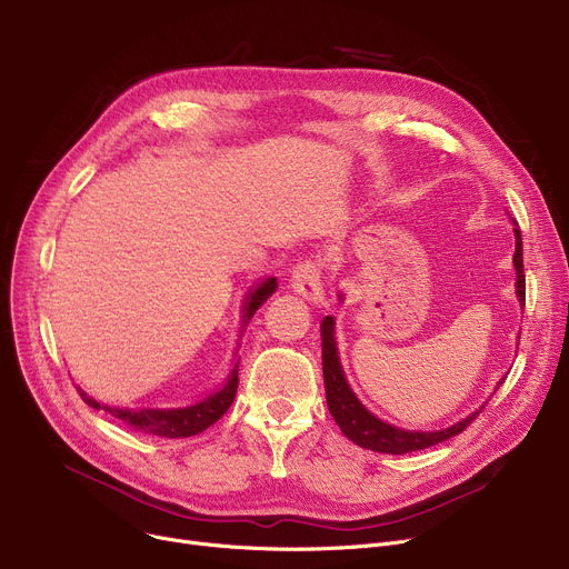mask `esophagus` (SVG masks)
<instances>
[{"label":"esophagus","mask_w":569,"mask_h":569,"mask_svg":"<svg viewBox=\"0 0 569 569\" xmlns=\"http://www.w3.org/2000/svg\"><path fill=\"white\" fill-rule=\"evenodd\" d=\"M292 290L300 292L305 300L309 302H322L325 290H322V279H320V262L318 260H302L292 267Z\"/></svg>","instance_id":"34e87169"}]
</instances>
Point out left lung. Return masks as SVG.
Wrapping results in <instances>:
<instances>
[{"instance_id": "8db88e82", "label": "left lung", "mask_w": 569, "mask_h": 569, "mask_svg": "<svg viewBox=\"0 0 569 569\" xmlns=\"http://www.w3.org/2000/svg\"><path fill=\"white\" fill-rule=\"evenodd\" d=\"M517 237V251H515V269H517V297L519 302H526V274H523V244H521V230L515 228ZM320 339H322V376H325V395H327V408H330L335 422L343 431L346 438H350L355 445L365 447V450H373L380 455H408L417 450H427L431 445H438L447 438L459 436L477 415L482 412L475 410L466 420L447 427L442 431H406L387 425L373 412H369L362 401L355 397L350 385L343 376L339 350L335 341V318L325 316L320 325Z\"/></svg>"}]
</instances>
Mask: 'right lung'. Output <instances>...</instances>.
<instances>
[{"label": "right lung", "mask_w": 569, "mask_h": 569, "mask_svg": "<svg viewBox=\"0 0 569 569\" xmlns=\"http://www.w3.org/2000/svg\"><path fill=\"white\" fill-rule=\"evenodd\" d=\"M277 290V279H264L253 292H249V302H247V313H244V322L251 320V316L267 302V297H272ZM237 367L239 362H234L228 380L223 382L221 390H217L214 395H209L207 399L187 406V408H112V406H103L99 401H94L92 397H87L80 390V397L87 406H92L97 410H106L108 415L117 417V420L127 422L129 427L142 431V433H152V436H163V438H189L196 436L200 431H204L207 427H212L219 417L230 408L234 395H237Z\"/></svg>", "instance_id": "obj_1"}]
</instances>
